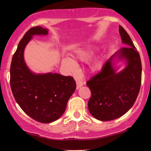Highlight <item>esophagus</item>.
I'll return each instance as SVG.
<instances>
[{
	"instance_id": "obj_1",
	"label": "esophagus",
	"mask_w": 151,
	"mask_h": 151,
	"mask_svg": "<svg viewBox=\"0 0 151 151\" xmlns=\"http://www.w3.org/2000/svg\"><path fill=\"white\" fill-rule=\"evenodd\" d=\"M84 85L83 81L82 80H77L76 81V88L78 89L80 87H82V85Z\"/></svg>"
}]
</instances>
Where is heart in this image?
I'll return each instance as SVG.
<instances>
[{
  "mask_svg": "<svg viewBox=\"0 0 151 151\" xmlns=\"http://www.w3.org/2000/svg\"><path fill=\"white\" fill-rule=\"evenodd\" d=\"M91 56V54L89 53H82V54L79 55L80 59L82 60H87L89 57ZM63 63L66 65H68V66H71V67H73L74 66V63L71 60L69 59H66L63 60Z\"/></svg>",
  "mask_w": 151,
  "mask_h": 151,
  "instance_id": "heart-1",
  "label": "heart"
}]
</instances>
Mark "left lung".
<instances>
[{"label": "left lung", "mask_w": 151, "mask_h": 151, "mask_svg": "<svg viewBox=\"0 0 151 151\" xmlns=\"http://www.w3.org/2000/svg\"><path fill=\"white\" fill-rule=\"evenodd\" d=\"M119 32L122 42L130 47L120 49L115 55L127 60V67L116 73L112 66L113 55L101 71L86 82L91 92L88 104V110L101 121L113 120L127 113L135 102L141 88V57L122 26H119Z\"/></svg>", "instance_id": "8db88e82"}]
</instances>
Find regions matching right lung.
<instances>
[{
  "instance_id": "right-lung-1",
  "label": "right lung",
  "mask_w": 151,
  "mask_h": 151,
  "mask_svg": "<svg viewBox=\"0 0 151 151\" xmlns=\"http://www.w3.org/2000/svg\"><path fill=\"white\" fill-rule=\"evenodd\" d=\"M41 26L31 28L24 35L12 58L10 87L19 106L28 116L42 123L57 120L66 110L69 97L76 88L72 76L57 73L36 75L24 61V49L35 35H47Z\"/></svg>"
}]
</instances>
